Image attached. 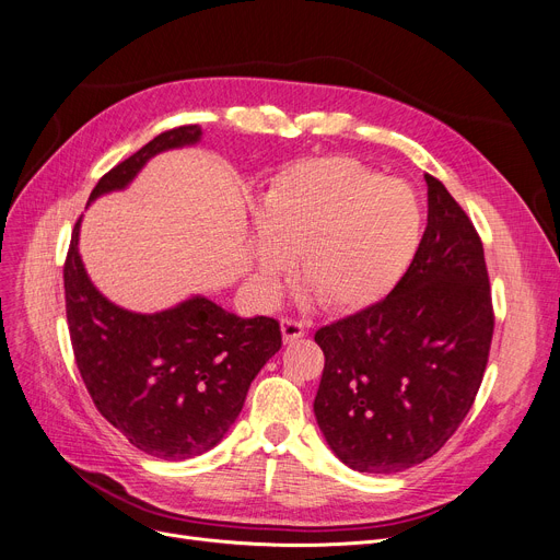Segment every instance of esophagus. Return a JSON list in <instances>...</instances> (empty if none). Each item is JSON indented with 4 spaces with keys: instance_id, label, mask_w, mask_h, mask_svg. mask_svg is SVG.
Masks as SVG:
<instances>
[{
    "instance_id": "1",
    "label": "esophagus",
    "mask_w": 560,
    "mask_h": 560,
    "mask_svg": "<svg viewBox=\"0 0 560 560\" xmlns=\"http://www.w3.org/2000/svg\"><path fill=\"white\" fill-rule=\"evenodd\" d=\"M280 326H282V337H284L287 343L301 339L305 335V328H307L303 322H296V318H287V316L282 318Z\"/></svg>"
}]
</instances>
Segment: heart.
Instances as JSON below:
<instances>
[{"label":"heart","mask_w":560,"mask_h":560,"mask_svg":"<svg viewBox=\"0 0 560 560\" xmlns=\"http://www.w3.org/2000/svg\"><path fill=\"white\" fill-rule=\"evenodd\" d=\"M255 284L271 299L289 259L316 303L355 312L385 299L415 264L425 230L408 182L383 179L351 156L280 173L259 200Z\"/></svg>","instance_id":"heart-1"}]
</instances>
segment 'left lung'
<instances>
[{
  "mask_svg": "<svg viewBox=\"0 0 560 560\" xmlns=\"http://www.w3.org/2000/svg\"><path fill=\"white\" fill-rule=\"evenodd\" d=\"M429 184L421 250L389 296L318 328L314 415L355 471L396 474L435 456L474 406L494 310L481 236L444 184Z\"/></svg>",
  "mask_w": 560,
  "mask_h": 560,
  "instance_id": "1",
  "label": "left lung"
}]
</instances>
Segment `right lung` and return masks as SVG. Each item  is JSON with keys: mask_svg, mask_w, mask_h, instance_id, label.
Segmentation results:
<instances>
[{"mask_svg": "<svg viewBox=\"0 0 560 560\" xmlns=\"http://www.w3.org/2000/svg\"><path fill=\"white\" fill-rule=\"evenodd\" d=\"M198 125L154 137L104 173L91 200L135 179L150 156L200 139ZM82 221V219H79ZM79 221L63 264L74 362L100 415L148 456L184 460L223 440L266 360L282 346L276 318H242L202 296L156 314L106 301L79 257Z\"/></svg>", "mask_w": 560, "mask_h": 560, "instance_id": "1", "label": "right lung"}]
</instances>
